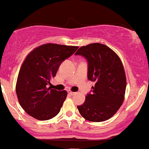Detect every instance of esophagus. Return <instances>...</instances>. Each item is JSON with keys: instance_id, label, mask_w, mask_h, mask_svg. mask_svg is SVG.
Returning a JSON list of instances; mask_svg holds the SVG:
<instances>
[{"instance_id": "1", "label": "esophagus", "mask_w": 149, "mask_h": 149, "mask_svg": "<svg viewBox=\"0 0 149 149\" xmlns=\"http://www.w3.org/2000/svg\"><path fill=\"white\" fill-rule=\"evenodd\" d=\"M68 92H68V93H69L70 95H75V94H76V92H71V91H70V90H69V91H68Z\"/></svg>"}]
</instances>
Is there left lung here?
Segmentation results:
<instances>
[{"mask_svg":"<svg viewBox=\"0 0 149 149\" xmlns=\"http://www.w3.org/2000/svg\"><path fill=\"white\" fill-rule=\"evenodd\" d=\"M75 54L87 59L88 78L95 82L92 93L77 107L78 111L92 122L111 118L121 107L125 94L126 76L120 59L110 47L98 42L82 46Z\"/></svg>","mask_w":149,"mask_h":149,"instance_id":"left-lung-1","label":"left lung"}]
</instances>
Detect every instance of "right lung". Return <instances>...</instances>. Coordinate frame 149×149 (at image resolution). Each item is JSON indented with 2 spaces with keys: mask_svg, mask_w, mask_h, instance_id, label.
Returning a JSON list of instances; mask_svg holds the SVG:
<instances>
[{
  "mask_svg": "<svg viewBox=\"0 0 149 149\" xmlns=\"http://www.w3.org/2000/svg\"><path fill=\"white\" fill-rule=\"evenodd\" d=\"M78 46L47 43L32 50L22 63L16 93L22 109L39 120H47L60 111L67 96L66 90L47 88L63 61L71 57Z\"/></svg>",
  "mask_w": 149,
  "mask_h": 149,
  "instance_id": "1",
  "label": "right lung"
}]
</instances>
